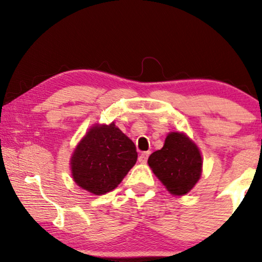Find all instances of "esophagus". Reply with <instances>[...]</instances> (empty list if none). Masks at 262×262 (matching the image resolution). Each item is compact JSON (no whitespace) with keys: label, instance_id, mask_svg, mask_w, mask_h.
Masks as SVG:
<instances>
[{"label":"esophagus","instance_id":"1","mask_svg":"<svg viewBox=\"0 0 262 262\" xmlns=\"http://www.w3.org/2000/svg\"><path fill=\"white\" fill-rule=\"evenodd\" d=\"M149 155H150V151L142 152L141 155H139V157H138V161H139V162H141V163H145L146 161H148Z\"/></svg>","mask_w":262,"mask_h":262}]
</instances>
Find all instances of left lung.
Returning a JSON list of instances; mask_svg holds the SVG:
<instances>
[{
	"instance_id": "obj_1",
	"label": "left lung",
	"mask_w": 262,
	"mask_h": 262,
	"mask_svg": "<svg viewBox=\"0 0 262 262\" xmlns=\"http://www.w3.org/2000/svg\"><path fill=\"white\" fill-rule=\"evenodd\" d=\"M148 163L168 191L178 195L191 191L199 180L203 166L196 145L179 132L167 136L163 148L152 152Z\"/></svg>"
}]
</instances>
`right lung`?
Masks as SVG:
<instances>
[{
  "label": "right lung",
  "instance_id": "1",
  "mask_svg": "<svg viewBox=\"0 0 262 262\" xmlns=\"http://www.w3.org/2000/svg\"><path fill=\"white\" fill-rule=\"evenodd\" d=\"M136 161V145L114 123L95 125L75 149L71 170L80 187L101 195L120 184Z\"/></svg>",
  "mask_w": 262,
  "mask_h": 262
}]
</instances>
